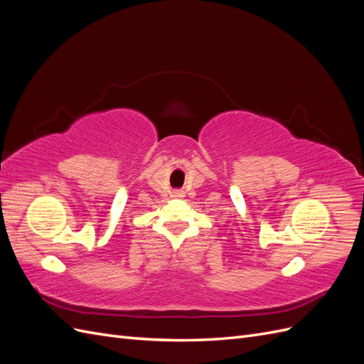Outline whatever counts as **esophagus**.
Masks as SVG:
<instances>
[{"label": "esophagus", "instance_id": "34e87169", "mask_svg": "<svg viewBox=\"0 0 364 364\" xmlns=\"http://www.w3.org/2000/svg\"><path fill=\"white\" fill-rule=\"evenodd\" d=\"M173 197H174V199H183L185 193H183L182 190H174V191H173Z\"/></svg>", "mask_w": 364, "mask_h": 364}]
</instances>
